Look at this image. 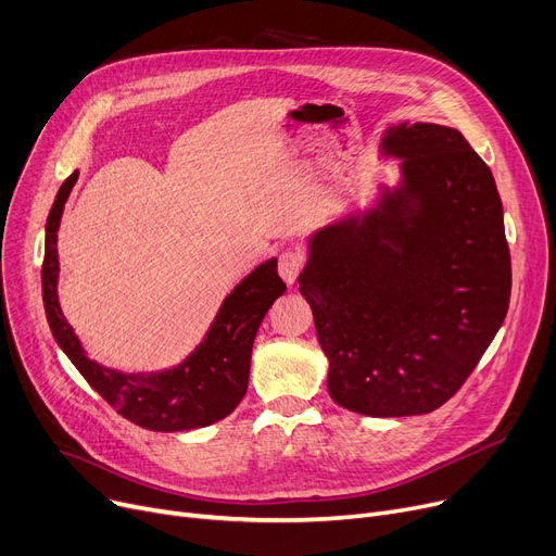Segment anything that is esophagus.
Returning <instances> with one entry per match:
<instances>
[{
	"label": "esophagus",
	"instance_id": "esophagus-1",
	"mask_svg": "<svg viewBox=\"0 0 556 556\" xmlns=\"http://www.w3.org/2000/svg\"><path fill=\"white\" fill-rule=\"evenodd\" d=\"M304 266H306V254L298 248H288L279 254V275L288 286L295 283Z\"/></svg>",
	"mask_w": 556,
	"mask_h": 556
}]
</instances>
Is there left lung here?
<instances>
[{
    "label": "left lung",
    "mask_w": 556,
    "mask_h": 556,
    "mask_svg": "<svg viewBox=\"0 0 556 556\" xmlns=\"http://www.w3.org/2000/svg\"><path fill=\"white\" fill-rule=\"evenodd\" d=\"M403 189L319 229L300 275L329 394L365 417L426 415L471 376L509 308L503 202L459 130L399 124Z\"/></svg>",
    "instance_id": "obj_1"
}]
</instances>
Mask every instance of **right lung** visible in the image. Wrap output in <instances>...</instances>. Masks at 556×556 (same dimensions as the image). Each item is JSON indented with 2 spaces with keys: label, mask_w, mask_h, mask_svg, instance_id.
<instances>
[{
  "label": "right lung",
  "mask_w": 556,
  "mask_h": 556,
  "mask_svg": "<svg viewBox=\"0 0 556 556\" xmlns=\"http://www.w3.org/2000/svg\"><path fill=\"white\" fill-rule=\"evenodd\" d=\"M76 178H67L47 218L42 300L49 329L63 352L116 413L157 432L212 426L241 403L248 390L254 336L286 283L277 275V258L250 273L223 302L204 342L180 365L160 374H122L85 356L74 329L58 304V225Z\"/></svg>",
  "instance_id": "add662e5"
}]
</instances>
